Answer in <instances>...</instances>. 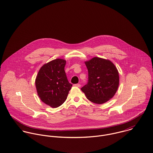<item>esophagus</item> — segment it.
<instances>
[{"label": "esophagus", "mask_w": 153, "mask_h": 153, "mask_svg": "<svg viewBox=\"0 0 153 153\" xmlns=\"http://www.w3.org/2000/svg\"><path fill=\"white\" fill-rule=\"evenodd\" d=\"M74 87H81V85L79 84H74Z\"/></svg>", "instance_id": "1"}]
</instances>
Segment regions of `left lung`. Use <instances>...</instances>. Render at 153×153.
<instances>
[{
  "label": "left lung",
  "instance_id": "left-lung-1",
  "mask_svg": "<svg viewBox=\"0 0 153 153\" xmlns=\"http://www.w3.org/2000/svg\"><path fill=\"white\" fill-rule=\"evenodd\" d=\"M88 72V82L81 88L91 102L102 104L111 99L117 91L119 73L110 60L95 57L85 62Z\"/></svg>",
  "mask_w": 153,
  "mask_h": 153
}]
</instances>
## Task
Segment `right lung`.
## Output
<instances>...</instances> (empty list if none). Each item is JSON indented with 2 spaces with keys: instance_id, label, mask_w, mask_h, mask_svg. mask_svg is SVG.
<instances>
[{
  "instance_id": "1",
  "label": "right lung",
  "mask_w": 153,
  "mask_h": 153,
  "mask_svg": "<svg viewBox=\"0 0 153 153\" xmlns=\"http://www.w3.org/2000/svg\"><path fill=\"white\" fill-rule=\"evenodd\" d=\"M66 60L57 59L45 64L36 79V86L41 100L51 107L61 105L67 99L72 85L65 71Z\"/></svg>"
}]
</instances>
